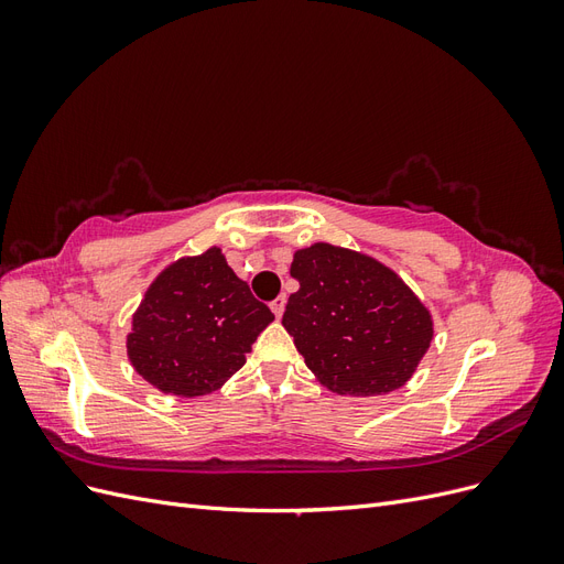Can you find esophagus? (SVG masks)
Wrapping results in <instances>:
<instances>
[{
	"label": "esophagus",
	"instance_id": "obj_1",
	"mask_svg": "<svg viewBox=\"0 0 564 564\" xmlns=\"http://www.w3.org/2000/svg\"><path fill=\"white\" fill-rule=\"evenodd\" d=\"M284 303H286V299H284V296H278L275 301L270 303V311L275 313V317H278V319H280V317H282V313H284Z\"/></svg>",
	"mask_w": 564,
	"mask_h": 564
}]
</instances>
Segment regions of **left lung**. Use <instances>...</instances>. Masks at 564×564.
Wrapping results in <instances>:
<instances>
[{
  "mask_svg": "<svg viewBox=\"0 0 564 564\" xmlns=\"http://www.w3.org/2000/svg\"><path fill=\"white\" fill-rule=\"evenodd\" d=\"M282 317L313 377L336 395H386L414 377L433 315L395 270L365 251L315 242L294 251Z\"/></svg>",
  "mask_w": 564,
  "mask_h": 564,
  "instance_id": "obj_1",
  "label": "left lung"
}]
</instances>
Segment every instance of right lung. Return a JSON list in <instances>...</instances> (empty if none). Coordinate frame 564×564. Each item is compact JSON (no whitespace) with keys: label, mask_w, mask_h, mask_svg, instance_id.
<instances>
[{"label":"right lung","mask_w":564,"mask_h":564,"mask_svg":"<svg viewBox=\"0 0 564 564\" xmlns=\"http://www.w3.org/2000/svg\"><path fill=\"white\" fill-rule=\"evenodd\" d=\"M272 319L220 247H209L181 256L150 282L131 315L127 357L164 395H209L245 367Z\"/></svg>","instance_id":"add662e5"}]
</instances>
